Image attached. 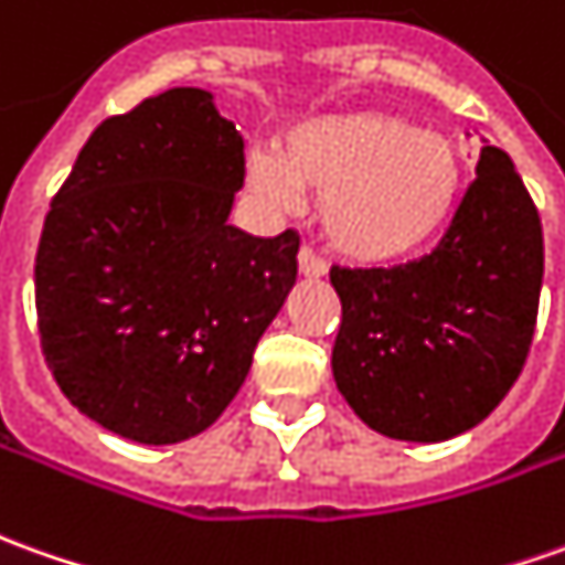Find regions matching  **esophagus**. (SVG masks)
I'll return each instance as SVG.
<instances>
[{
    "instance_id": "34e87169",
    "label": "esophagus",
    "mask_w": 565,
    "mask_h": 565,
    "mask_svg": "<svg viewBox=\"0 0 565 565\" xmlns=\"http://www.w3.org/2000/svg\"><path fill=\"white\" fill-rule=\"evenodd\" d=\"M297 263H299V275L302 278H321V275H328V263L312 250V247H299L297 253Z\"/></svg>"
}]
</instances>
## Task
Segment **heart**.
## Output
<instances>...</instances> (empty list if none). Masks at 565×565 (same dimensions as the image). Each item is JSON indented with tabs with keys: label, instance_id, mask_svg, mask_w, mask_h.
Wrapping results in <instances>:
<instances>
[{
	"label": "heart",
	"instance_id": "1",
	"mask_svg": "<svg viewBox=\"0 0 565 565\" xmlns=\"http://www.w3.org/2000/svg\"><path fill=\"white\" fill-rule=\"evenodd\" d=\"M244 182L256 201L290 213L321 198V228L359 263H398L433 244L455 216L463 160L445 132L380 110H347L284 132L278 153L256 151Z\"/></svg>",
	"mask_w": 565,
	"mask_h": 565
}]
</instances>
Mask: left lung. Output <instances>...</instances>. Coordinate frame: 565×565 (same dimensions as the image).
I'll return each instance as SVG.
<instances>
[{"instance_id":"obj_1","label":"left lung","mask_w":565,"mask_h":565,"mask_svg":"<svg viewBox=\"0 0 565 565\" xmlns=\"http://www.w3.org/2000/svg\"><path fill=\"white\" fill-rule=\"evenodd\" d=\"M544 237L513 160L482 145L439 247L390 268H331L343 302L333 380L371 429L443 443L501 405L539 318Z\"/></svg>"}]
</instances>
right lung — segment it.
I'll return each instance as SVG.
<instances>
[{
	"instance_id": "add662e5",
	"label": "right lung",
	"mask_w": 565,
	"mask_h": 565,
	"mask_svg": "<svg viewBox=\"0 0 565 565\" xmlns=\"http://www.w3.org/2000/svg\"><path fill=\"white\" fill-rule=\"evenodd\" d=\"M244 138L213 95L107 117L52 198L36 250L45 364L122 439L172 445L228 408L297 281L299 234L228 225Z\"/></svg>"
}]
</instances>
